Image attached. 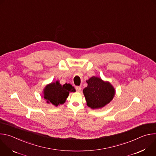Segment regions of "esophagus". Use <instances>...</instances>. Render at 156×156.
Instances as JSON below:
<instances>
[{"label": "esophagus", "instance_id": "34e87169", "mask_svg": "<svg viewBox=\"0 0 156 156\" xmlns=\"http://www.w3.org/2000/svg\"><path fill=\"white\" fill-rule=\"evenodd\" d=\"M75 89L77 92H80L81 90V86H76Z\"/></svg>", "mask_w": 156, "mask_h": 156}]
</instances>
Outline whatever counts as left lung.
I'll list each match as a JSON object with an SVG mask.
<instances>
[{
	"mask_svg": "<svg viewBox=\"0 0 156 156\" xmlns=\"http://www.w3.org/2000/svg\"><path fill=\"white\" fill-rule=\"evenodd\" d=\"M86 82L87 86L83 93L89 107L92 109L102 108L114 99L115 90L109 81L93 76Z\"/></svg>",
	"mask_w": 156,
	"mask_h": 156,
	"instance_id": "left-lung-1",
	"label": "left lung"
}]
</instances>
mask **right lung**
I'll return each mask as SVG.
<instances>
[{
  "mask_svg": "<svg viewBox=\"0 0 156 156\" xmlns=\"http://www.w3.org/2000/svg\"><path fill=\"white\" fill-rule=\"evenodd\" d=\"M75 91V87L70 84L62 85L59 81H56L47 84L44 88L43 97L47 103L57 107L65 103L70 93Z\"/></svg>",
  "mask_w": 156,
  "mask_h": 156,
  "instance_id": "right-lung-1",
  "label": "right lung"
}]
</instances>
